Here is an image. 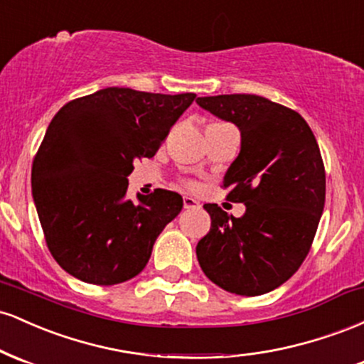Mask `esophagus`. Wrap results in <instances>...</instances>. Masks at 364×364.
I'll list each match as a JSON object with an SVG mask.
<instances>
[{
  "instance_id": "1",
  "label": "esophagus",
  "mask_w": 364,
  "mask_h": 364,
  "mask_svg": "<svg viewBox=\"0 0 364 364\" xmlns=\"http://www.w3.org/2000/svg\"><path fill=\"white\" fill-rule=\"evenodd\" d=\"M183 205H185V208H198L200 207V202L198 200H195L193 196H185L183 198Z\"/></svg>"
}]
</instances>
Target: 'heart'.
Segmentation results:
<instances>
[{
  "mask_svg": "<svg viewBox=\"0 0 364 364\" xmlns=\"http://www.w3.org/2000/svg\"><path fill=\"white\" fill-rule=\"evenodd\" d=\"M190 186H193V185H190Z\"/></svg>",
  "mask_w": 364,
  "mask_h": 364,
  "instance_id": "b5f03b06",
  "label": "heart"
}]
</instances>
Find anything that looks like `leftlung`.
<instances>
[{
    "label": "left lung",
    "mask_w": 364,
    "mask_h": 364,
    "mask_svg": "<svg viewBox=\"0 0 364 364\" xmlns=\"http://www.w3.org/2000/svg\"><path fill=\"white\" fill-rule=\"evenodd\" d=\"M196 104L241 132L240 156L224 176L243 217L207 203L212 225L196 258L212 282L241 296L274 291L310 252L325 205V166L301 114L253 94L198 97Z\"/></svg>",
    "instance_id": "8db88e82"
}]
</instances>
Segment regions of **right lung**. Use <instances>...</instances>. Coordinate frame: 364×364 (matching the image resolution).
Returning <instances> with one entry per match:
<instances>
[{"mask_svg": "<svg viewBox=\"0 0 364 364\" xmlns=\"http://www.w3.org/2000/svg\"><path fill=\"white\" fill-rule=\"evenodd\" d=\"M196 95L107 87L54 114L32 162V195L53 258L73 277L112 286L147 265L166 224L183 208L176 191L128 200L136 159L154 157Z\"/></svg>", "mask_w": 364, "mask_h": 364, "instance_id": "add662e5", "label": "right lung"}]
</instances>
